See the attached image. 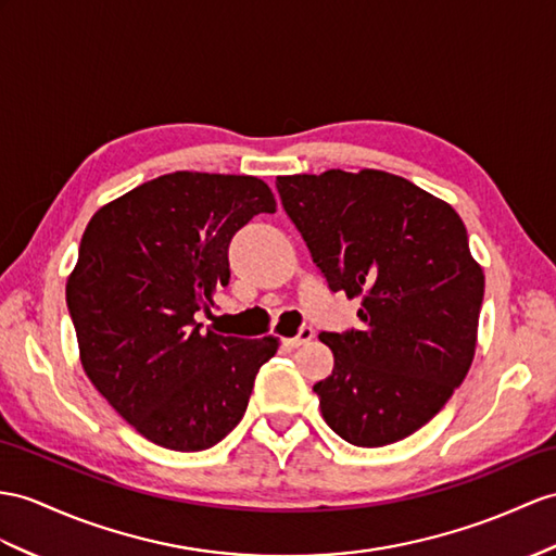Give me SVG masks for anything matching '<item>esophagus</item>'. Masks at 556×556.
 Masks as SVG:
<instances>
[{"instance_id":"34e87169","label":"esophagus","mask_w":556,"mask_h":556,"mask_svg":"<svg viewBox=\"0 0 556 556\" xmlns=\"http://www.w3.org/2000/svg\"><path fill=\"white\" fill-rule=\"evenodd\" d=\"M311 340H314V328H311V325H302L300 332H296L294 337H288V340H282V344L290 346V349H296V346H302Z\"/></svg>"}]
</instances>
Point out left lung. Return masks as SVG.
<instances>
[{
  "label": "left lung",
  "mask_w": 556,
  "mask_h": 556,
  "mask_svg": "<svg viewBox=\"0 0 556 556\" xmlns=\"http://www.w3.org/2000/svg\"><path fill=\"white\" fill-rule=\"evenodd\" d=\"M276 188L332 292L361 296V330L320 332L334 368L314 391L344 441L410 437L473 361L483 270L459 214L403 176L361 169L278 176Z\"/></svg>",
  "instance_id": "left-lung-1"
}]
</instances>
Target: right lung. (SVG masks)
Returning a JSON list of instances; mask_svg holds the SVG:
<instances>
[{"instance_id": "1", "label": "right lung", "mask_w": 556, "mask_h": 556, "mask_svg": "<svg viewBox=\"0 0 556 556\" xmlns=\"http://www.w3.org/2000/svg\"><path fill=\"white\" fill-rule=\"evenodd\" d=\"M276 212L256 176L174 172L108 202L85 228L65 286L79 361L99 394L162 448H212L248 410L278 337L202 332L228 286V242Z\"/></svg>"}]
</instances>
